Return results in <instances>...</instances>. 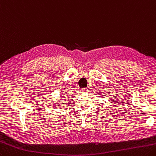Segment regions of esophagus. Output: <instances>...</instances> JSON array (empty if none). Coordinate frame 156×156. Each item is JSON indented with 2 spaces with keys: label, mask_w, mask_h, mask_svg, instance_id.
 I'll list each match as a JSON object with an SVG mask.
<instances>
[{
  "label": "esophagus",
  "mask_w": 156,
  "mask_h": 156,
  "mask_svg": "<svg viewBox=\"0 0 156 156\" xmlns=\"http://www.w3.org/2000/svg\"><path fill=\"white\" fill-rule=\"evenodd\" d=\"M88 91V88H81L80 89V92L81 93H87Z\"/></svg>",
  "instance_id": "34e87169"
}]
</instances>
